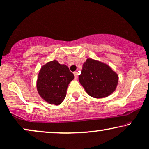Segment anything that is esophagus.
I'll return each mask as SVG.
<instances>
[{"mask_svg": "<svg viewBox=\"0 0 149 149\" xmlns=\"http://www.w3.org/2000/svg\"><path fill=\"white\" fill-rule=\"evenodd\" d=\"M73 74H74V76L76 78H77L78 77V72H77V71H75V72L73 73Z\"/></svg>", "mask_w": 149, "mask_h": 149, "instance_id": "1", "label": "esophagus"}]
</instances>
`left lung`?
I'll list each match as a JSON object with an SVG mask.
<instances>
[{
  "mask_svg": "<svg viewBox=\"0 0 149 149\" xmlns=\"http://www.w3.org/2000/svg\"><path fill=\"white\" fill-rule=\"evenodd\" d=\"M79 82L90 96L107 97L116 89L118 76L106 64L88 58L82 66Z\"/></svg>",
  "mask_w": 149,
  "mask_h": 149,
  "instance_id": "left-lung-1",
  "label": "left lung"
}]
</instances>
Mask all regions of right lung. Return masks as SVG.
<instances>
[{"label": "right lung", "instance_id": "right-lung-1", "mask_svg": "<svg viewBox=\"0 0 149 149\" xmlns=\"http://www.w3.org/2000/svg\"><path fill=\"white\" fill-rule=\"evenodd\" d=\"M73 78L74 75L67 66L56 61L49 62L39 72L38 92L49 104L59 105L65 98L67 86Z\"/></svg>", "mask_w": 149, "mask_h": 149}]
</instances>
